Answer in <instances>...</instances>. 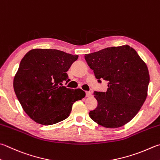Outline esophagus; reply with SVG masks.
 Segmentation results:
<instances>
[{
  "mask_svg": "<svg viewBox=\"0 0 160 160\" xmlns=\"http://www.w3.org/2000/svg\"><path fill=\"white\" fill-rule=\"evenodd\" d=\"M92 95V93L90 92V91H86V97H88V98H89V97H90V96Z\"/></svg>",
  "mask_w": 160,
  "mask_h": 160,
  "instance_id": "1",
  "label": "esophagus"
}]
</instances>
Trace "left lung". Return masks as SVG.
Wrapping results in <instances>:
<instances>
[{
  "mask_svg": "<svg viewBox=\"0 0 160 160\" xmlns=\"http://www.w3.org/2000/svg\"><path fill=\"white\" fill-rule=\"evenodd\" d=\"M85 59L99 83L108 82L106 92H94L98 107L89 116L107 128L122 127L145 102L150 76L147 65L128 45L111 47L86 54Z\"/></svg>",
  "mask_w": 160,
  "mask_h": 160,
  "instance_id": "obj_1",
  "label": "left lung"
}]
</instances>
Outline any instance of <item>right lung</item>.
Listing matches in <instances>:
<instances>
[{"label":"right lung","instance_id":"obj_1","mask_svg":"<svg viewBox=\"0 0 160 160\" xmlns=\"http://www.w3.org/2000/svg\"><path fill=\"white\" fill-rule=\"evenodd\" d=\"M79 56L62 51L35 49L21 61L14 78L15 94L24 111L39 124L51 125L70 116L72 105L85 97L80 88L63 86L67 72Z\"/></svg>","mask_w":160,"mask_h":160}]
</instances>
